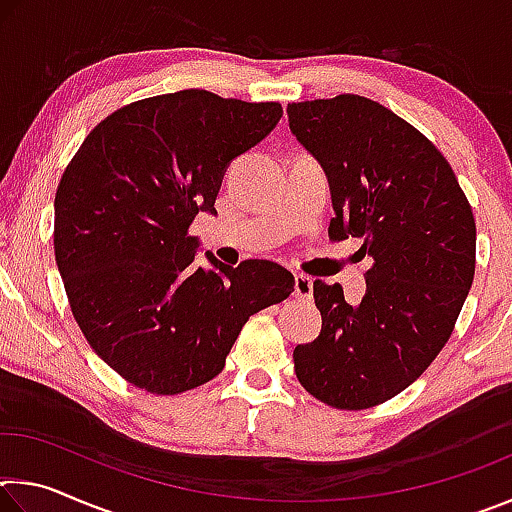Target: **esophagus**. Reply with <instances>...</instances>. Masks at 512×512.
<instances>
[{"instance_id":"1","label":"esophagus","mask_w":512,"mask_h":512,"mask_svg":"<svg viewBox=\"0 0 512 512\" xmlns=\"http://www.w3.org/2000/svg\"><path fill=\"white\" fill-rule=\"evenodd\" d=\"M293 289H296V298L300 300L314 298V280L307 275H296V284H293Z\"/></svg>"}]
</instances>
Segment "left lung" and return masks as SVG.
Segmentation results:
<instances>
[{
    "label": "left lung",
    "mask_w": 512,
    "mask_h": 512,
    "mask_svg": "<svg viewBox=\"0 0 512 512\" xmlns=\"http://www.w3.org/2000/svg\"><path fill=\"white\" fill-rule=\"evenodd\" d=\"M289 128L323 167L329 237L361 239L366 296L314 282L318 339L293 350L305 391L343 411L391 400L445 348L474 280L476 225L449 162L409 121L359 94L289 103Z\"/></svg>",
    "instance_id": "obj_1"
}]
</instances>
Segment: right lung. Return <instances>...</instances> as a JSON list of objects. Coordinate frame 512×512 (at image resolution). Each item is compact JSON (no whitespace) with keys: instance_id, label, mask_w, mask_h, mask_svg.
<instances>
[{"instance_id":"add662e5","label":"right lung","mask_w":512,"mask_h":512,"mask_svg":"<svg viewBox=\"0 0 512 512\" xmlns=\"http://www.w3.org/2000/svg\"><path fill=\"white\" fill-rule=\"evenodd\" d=\"M282 117L275 101L180 90L112 112L67 164L54 250L92 350L133 386L178 395L214 379L246 320L293 291L266 259L194 266L198 212L216 214L225 169Z\"/></svg>"}]
</instances>
